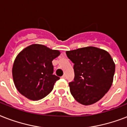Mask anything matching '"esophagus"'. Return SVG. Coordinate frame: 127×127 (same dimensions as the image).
Segmentation results:
<instances>
[{
	"label": "esophagus",
	"mask_w": 127,
	"mask_h": 127,
	"mask_svg": "<svg viewBox=\"0 0 127 127\" xmlns=\"http://www.w3.org/2000/svg\"><path fill=\"white\" fill-rule=\"evenodd\" d=\"M61 78H63V79H65V78H66V76H65V75H63V76H62Z\"/></svg>",
	"instance_id": "esophagus-1"
}]
</instances>
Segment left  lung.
Here are the masks:
<instances>
[{"label": "left lung", "instance_id": "left-lung-1", "mask_svg": "<svg viewBox=\"0 0 127 127\" xmlns=\"http://www.w3.org/2000/svg\"><path fill=\"white\" fill-rule=\"evenodd\" d=\"M74 63V81L69 83L72 95L83 105L100 100L112 85L115 66L112 57L97 47H82L66 51Z\"/></svg>", "mask_w": 127, "mask_h": 127}]
</instances>
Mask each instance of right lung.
I'll list each match as a JSON object with an SVG mask.
<instances>
[{"label":"right lung","mask_w":127,"mask_h":127,"mask_svg":"<svg viewBox=\"0 0 127 127\" xmlns=\"http://www.w3.org/2000/svg\"><path fill=\"white\" fill-rule=\"evenodd\" d=\"M60 55L40 44H32L18 54L13 63L12 76L17 91L32 100H38L50 93L60 79L53 73L52 61Z\"/></svg>","instance_id":"obj_1"}]
</instances>
